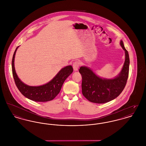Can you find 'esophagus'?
<instances>
[{
  "mask_svg": "<svg viewBox=\"0 0 146 146\" xmlns=\"http://www.w3.org/2000/svg\"><path fill=\"white\" fill-rule=\"evenodd\" d=\"M80 62L79 61H75L72 64V67H73V68H74V71H78V68L80 66Z\"/></svg>",
  "mask_w": 146,
  "mask_h": 146,
  "instance_id": "obj_1",
  "label": "esophagus"
}]
</instances>
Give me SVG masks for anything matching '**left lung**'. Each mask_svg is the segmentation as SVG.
Wrapping results in <instances>:
<instances>
[{
	"label": "left lung",
	"instance_id": "8db88e82",
	"mask_svg": "<svg viewBox=\"0 0 146 146\" xmlns=\"http://www.w3.org/2000/svg\"><path fill=\"white\" fill-rule=\"evenodd\" d=\"M125 51V62L119 74L114 79H102L98 76L89 67L81 66L79 72L82 76V93L90 102L103 104L109 102L117 97L124 89L129 75V54L122 40L120 43Z\"/></svg>",
	"mask_w": 146,
	"mask_h": 146
}]
</instances>
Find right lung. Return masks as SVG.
<instances>
[{"instance_id": "right-lung-1", "label": "right lung", "mask_w": 146, "mask_h": 146, "mask_svg": "<svg viewBox=\"0 0 146 146\" xmlns=\"http://www.w3.org/2000/svg\"><path fill=\"white\" fill-rule=\"evenodd\" d=\"M18 46L13 54L12 67V73L15 85L19 90L27 98L37 102H45L53 100L60 93L62 86L67 78L73 72L71 65L62 68L58 73L48 83L38 86H31L24 84L19 79L15 72L14 68V57Z\"/></svg>"}]
</instances>
